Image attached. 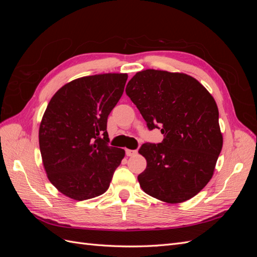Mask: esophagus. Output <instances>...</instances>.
I'll return each instance as SVG.
<instances>
[{"instance_id": "esophagus-1", "label": "esophagus", "mask_w": 257, "mask_h": 257, "mask_svg": "<svg viewBox=\"0 0 257 257\" xmlns=\"http://www.w3.org/2000/svg\"><path fill=\"white\" fill-rule=\"evenodd\" d=\"M125 153H126L127 157H134V155H136V154H137V151H136V150H130V149H126Z\"/></svg>"}]
</instances>
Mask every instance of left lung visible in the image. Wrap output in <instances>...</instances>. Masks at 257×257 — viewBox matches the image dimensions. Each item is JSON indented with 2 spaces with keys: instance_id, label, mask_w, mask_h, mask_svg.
Here are the masks:
<instances>
[{
  "instance_id": "left-lung-1",
  "label": "left lung",
  "mask_w": 257,
  "mask_h": 257,
  "mask_svg": "<svg viewBox=\"0 0 257 257\" xmlns=\"http://www.w3.org/2000/svg\"><path fill=\"white\" fill-rule=\"evenodd\" d=\"M125 92L149 130L160 125L164 134L138 151L147 161L141 188L167 204L191 199L212 178L223 147L213 96L190 75L159 69L136 73Z\"/></svg>"
}]
</instances>
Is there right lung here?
Returning <instances> with one entry per match:
<instances>
[{
    "label": "right lung",
    "instance_id": "obj_1",
    "mask_svg": "<svg viewBox=\"0 0 257 257\" xmlns=\"http://www.w3.org/2000/svg\"><path fill=\"white\" fill-rule=\"evenodd\" d=\"M126 80L121 73L77 78L60 88L46 108L38 131L43 165L66 197L85 200L109 188L125 151L108 146L107 118Z\"/></svg>",
    "mask_w": 257,
    "mask_h": 257
}]
</instances>
